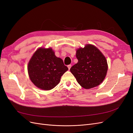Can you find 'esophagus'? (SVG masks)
<instances>
[{"instance_id": "1", "label": "esophagus", "mask_w": 133, "mask_h": 133, "mask_svg": "<svg viewBox=\"0 0 133 133\" xmlns=\"http://www.w3.org/2000/svg\"><path fill=\"white\" fill-rule=\"evenodd\" d=\"M71 66V64H69V65H68V69H69V70L70 69Z\"/></svg>"}]
</instances>
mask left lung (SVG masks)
Here are the masks:
<instances>
[{"mask_svg": "<svg viewBox=\"0 0 133 133\" xmlns=\"http://www.w3.org/2000/svg\"><path fill=\"white\" fill-rule=\"evenodd\" d=\"M78 62L70 68L78 83L85 89H90L101 84L108 70L105 57L97 48L87 45L76 50Z\"/></svg>", "mask_w": 133, "mask_h": 133, "instance_id": "obj_1", "label": "left lung"}]
</instances>
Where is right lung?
Segmentation results:
<instances>
[{"label": "right lung", "mask_w": 133, "mask_h": 133, "mask_svg": "<svg viewBox=\"0 0 133 133\" xmlns=\"http://www.w3.org/2000/svg\"><path fill=\"white\" fill-rule=\"evenodd\" d=\"M68 70L63 60L57 58L51 48H39L32 56L28 71L31 81L38 88L49 90L57 86Z\"/></svg>", "instance_id": "add662e5"}]
</instances>
